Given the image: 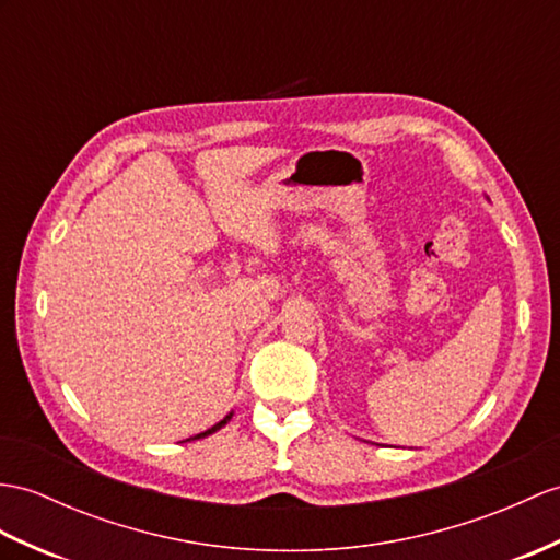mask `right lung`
I'll return each instance as SVG.
<instances>
[{
	"label": "right lung",
	"instance_id": "1",
	"mask_svg": "<svg viewBox=\"0 0 560 560\" xmlns=\"http://www.w3.org/2000/svg\"><path fill=\"white\" fill-rule=\"evenodd\" d=\"M229 420H231V415H226V418H224V420H221V422H217V424H214L212 429H207V432H200V434H195L192 439H202V436H207V434H214V432H217V429H221V427H224V424H226ZM188 441H190V439H188Z\"/></svg>",
	"mask_w": 560,
	"mask_h": 560
}]
</instances>
